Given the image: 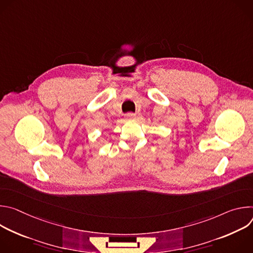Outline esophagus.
I'll return each mask as SVG.
<instances>
[{
    "mask_svg": "<svg viewBox=\"0 0 253 253\" xmlns=\"http://www.w3.org/2000/svg\"><path fill=\"white\" fill-rule=\"evenodd\" d=\"M125 117H126L127 119H134V118L136 117V114L133 113V112H129V113H127V114L125 115Z\"/></svg>",
    "mask_w": 253,
    "mask_h": 253,
    "instance_id": "34e87169",
    "label": "esophagus"
}]
</instances>
